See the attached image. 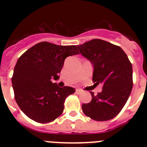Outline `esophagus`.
<instances>
[{
  "instance_id": "1",
  "label": "esophagus",
  "mask_w": 147,
  "mask_h": 147,
  "mask_svg": "<svg viewBox=\"0 0 147 147\" xmlns=\"http://www.w3.org/2000/svg\"><path fill=\"white\" fill-rule=\"evenodd\" d=\"M76 93H78V94H80V93H82V90H80V89H76Z\"/></svg>"
}]
</instances>
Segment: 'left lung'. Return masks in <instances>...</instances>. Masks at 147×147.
<instances>
[{
    "mask_svg": "<svg viewBox=\"0 0 147 147\" xmlns=\"http://www.w3.org/2000/svg\"><path fill=\"white\" fill-rule=\"evenodd\" d=\"M93 67V82L102 85V91L83 104V113L98 121L113 119L128 100L132 88V67L127 54L118 45L93 39L76 45Z\"/></svg>",
    "mask_w": 147,
    "mask_h": 147,
    "instance_id": "8db88e82",
    "label": "left lung"
}]
</instances>
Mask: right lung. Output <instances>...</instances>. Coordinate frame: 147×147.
<instances>
[{
  "label": "right lung",
  "instance_id": "right-lung-1",
  "mask_svg": "<svg viewBox=\"0 0 147 147\" xmlns=\"http://www.w3.org/2000/svg\"><path fill=\"white\" fill-rule=\"evenodd\" d=\"M75 45H57L48 42L36 44L18 59L11 78L17 104L29 119L49 123L62 113L64 102L76 90L59 88L57 80L64 61L79 54Z\"/></svg>",
  "mask_w": 147,
  "mask_h": 147
}]
</instances>
